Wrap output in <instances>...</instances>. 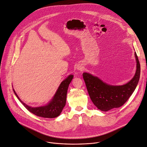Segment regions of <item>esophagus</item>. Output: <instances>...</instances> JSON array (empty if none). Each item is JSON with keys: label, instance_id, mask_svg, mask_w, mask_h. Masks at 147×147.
<instances>
[{"label": "esophagus", "instance_id": "1", "mask_svg": "<svg viewBox=\"0 0 147 147\" xmlns=\"http://www.w3.org/2000/svg\"><path fill=\"white\" fill-rule=\"evenodd\" d=\"M77 69L79 71H83V68L82 67H79L77 68Z\"/></svg>", "mask_w": 147, "mask_h": 147}]
</instances>
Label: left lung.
Returning a JSON list of instances; mask_svg holds the SVG:
<instances>
[{"mask_svg":"<svg viewBox=\"0 0 147 147\" xmlns=\"http://www.w3.org/2000/svg\"><path fill=\"white\" fill-rule=\"evenodd\" d=\"M136 71L134 77L123 85H111L98 77L87 72L83 73L86 88L93 104L103 111L123 106L135 90L140 76V64L136 53Z\"/></svg>","mask_w":147,"mask_h":147,"instance_id":"obj_1","label":"left lung"}]
</instances>
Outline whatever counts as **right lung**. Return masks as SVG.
Here are the masks:
<instances>
[{
    "label": "right lung",
    "mask_w": 147,
    "mask_h": 147,
    "mask_svg": "<svg viewBox=\"0 0 147 147\" xmlns=\"http://www.w3.org/2000/svg\"><path fill=\"white\" fill-rule=\"evenodd\" d=\"M74 78L73 75H69L61 83L53 99L46 105L40 107H31L24 103L18 96L14 89L13 92L19 100L23 106L34 115L44 118H55L60 115L66 104L67 94L69 85Z\"/></svg>",
    "instance_id": "add662e5"
}]
</instances>
